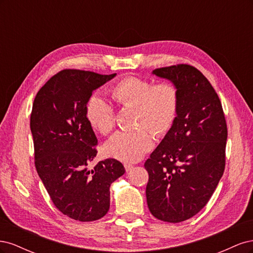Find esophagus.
I'll list each match as a JSON object with an SVG mask.
<instances>
[{"label":"esophagus","mask_w":253,"mask_h":253,"mask_svg":"<svg viewBox=\"0 0 253 253\" xmlns=\"http://www.w3.org/2000/svg\"><path fill=\"white\" fill-rule=\"evenodd\" d=\"M133 165H131V164H125V168H126V172H128V171H131L132 169H133Z\"/></svg>","instance_id":"obj_1"}]
</instances>
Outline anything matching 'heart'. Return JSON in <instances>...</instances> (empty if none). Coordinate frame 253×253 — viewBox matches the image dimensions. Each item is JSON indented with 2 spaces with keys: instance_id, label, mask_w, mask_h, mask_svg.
Returning <instances> with one entry per match:
<instances>
[{
  "instance_id": "b5f03b06",
  "label": "heart",
  "mask_w": 253,
  "mask_h": 253,
  "mask_svg": "<svg viewBox=\"0 0 253 253\" xmlns=\"http://www.w3.org/2000/svg\"><path fill=\"white\" fill-rule=\"evenodd\" d=\"M111 97L120 106L135 108L133 131H120L105 143L106 155L125 163L140 160L154 145V137H164L174 126L179 112V90L173 83L153 81L134 76L122 78L110 89ZM88 124L102 135L115 127V112L104 99L93 96L85 106Z\"/></svg>"
}]
</instances>
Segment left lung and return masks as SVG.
I'll return each mask as SVG.
<instances>
[{"instance_id":"8db88e82","label":"left lung","mask_w":253,"mask_h":253,"mask_svg":"<svg viewBox=\"0 0 253 253\" xmlns=\"http://www.w3.org/2000/svg\"><path fill=\"white\" fill-rule=\"evenodd\" d=\"M153 74L179 90L174 126L144 164L147 203L156 218L180 223L209 202L226 164L227 124L215 89L189 64L156 68Z\"/></svg>"}]
</instances>
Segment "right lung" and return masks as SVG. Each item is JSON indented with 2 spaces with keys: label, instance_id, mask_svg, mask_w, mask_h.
I'll list each match as a JSON object with an SVG mask.
<instances>
[{
  "label": "right lung",
  "instance_id": "1",
  "mask_svg": "<svg viewBox=\"0 0 253 253\" xmlns=\"http://www.w3.org/2000/svg\"><path fill=\"white\" fill-rule=\"evenodd\" d=\"M116 74L81 70L57 73L38 91L30 115L35 166L56 208L80 221L103 217L110 209V187L126 170L114 158L99 162L97 137L85 116L91 93Z\"/></svg>",
  "mask_w": 253,
  "mask_h": 253
}]
</instances>
